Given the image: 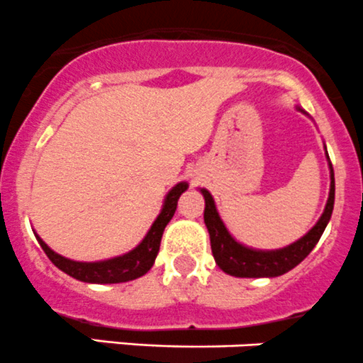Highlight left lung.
Here are the masks:
<instances>
[{"instance_id": "obj_1", "label": "left lung", "mask_w": 363, "mask_h": 363, "mask_svg": "<svg viewBox=\"0 0 363 363\" xmlns=\"http://www.w3.org/2000/svg\"><path fill=\"white\" fill-rule=\"evenodd\" d=\"M330 174H332V184H330V196L323 216L319 218L314 228L307 235H303L300 241L293 242V245L286 246L282 250H275V252H259V250L246 248V246L234 241V238L225 228L223 221L218 216L211 193L207 189H202V195L206 199L203 221H206V227L209 230L211 250H213L214 260H216L218 266L228 275L241 277V279L279 277L293 269L294 266H298L318 245L330 218H332L333 200H335V179H333L332 163H330Z\"/></svg>"}]
</instances>
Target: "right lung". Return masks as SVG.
<instances>
[{"mask_svg": "<svg viewBox=\"0 0 363 363\" xmlns=\"http://www.w3.org/2000/svg\"><path fill=\"white\" fill-rule=\"evenodd\" d=\"M186 189H188V184H186V182H179L175 188H172V191L167 195V200H164L163 211H161V214L156 218L152 227H150L149 234L145 235V239H143L135 250H131V252L125 253V255L115 257V259L110 260H101V262H77V260H70L58 255V253L52 252L40 238L37 239L38 242H40L42 250L45 252V255L49 257V260H51L58 269H62L63 273L72 277V279L88 284L129 282V280H135L138 279V277L145 275L147 271L152 267L157 252H160L164 227H167L168 221L174 216L175 209H177L179 196H181Z\"/></svg>", "mask_w": 363, "mask_h": 363, "instance_id": "right-lung-1", "label": "right lung"}]
</instances>
